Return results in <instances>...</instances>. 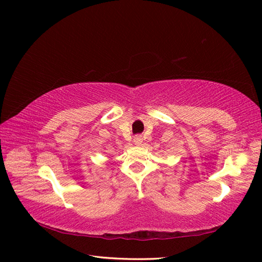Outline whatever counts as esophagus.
Here are the masks:
<instances>
[{
  "mask_svg": "<svg viewBox=\"0 0 262 262\" xmlns=\"http://www.w3.org/2000/svg\"><path fill=\"white\" fill-rule=\"evenodd\" d=\"M142 142H143V138H142V136H136L135 138H134V143L136 144V145H141L142 144Z\"/></svg>",
  "mask_w": 262,
  "mask_h": 262,
  "instance_id": "esophagus-1",
  "label": "esophagus"
}]
</instances>
